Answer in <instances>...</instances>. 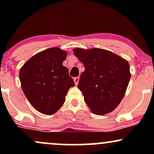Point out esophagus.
Listing matches in <instances>:
<instances>
[{
    "label": "esophagus",
    "mask_w": 154,
    "mask_h": 154,
    "mask_svg": "<svg viewBox=\"0 0 154 154\" xmlns=\"http://www.w3.org/2000/svg\"><path fill=\"white\" fill-rule=\"evenodd\" d=\"M79 79V77H75V78H74V81H75V83L76 85H77V84H78Z\"/></svg>",
    "instance_id": "34e87169"
}]
</instances>
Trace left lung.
Instances as JSON below:
<instances>
[{
  "instance_id": "left-lung-1",
  "label": "left lung",
  "mask_w": 154,
  "mask_h": 154,
  "mask_svg": "<svg viewBox=\"0 0 154 154\" xmlns=\"http://www.w3.org/2000/svg\"><path fill=\"white\" fill-rule=\"evenodd\" d=\"M83 63L78 88L93 114L103 115L118 106L130 79V65L111 51L100 48L74 49Z\"/></svg>"
}]
</instances>
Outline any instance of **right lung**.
I'll return each mask as SVG.
<instances>
[{
	"label": "right lung",
	"instance_id": "right-lung-1",
	"mask_svg": "<svg viewBox=\"0 0 154 154\" xmlns=\"http://www.w3.org/2000/svg\"><path fill=\"white\" fill-rule=\"evenodd\" d=\"M66 53L51 48L35 54L19 71L22 91L36 110L51 115L65 102L68 90L75 86L62 63Z\"/></svg>",
	"mask_w": 154,
	"mask_h": 154
}]
</instances>
